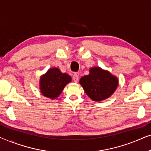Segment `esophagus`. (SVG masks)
I'll return each instance as SVG.
<instances>
[{
  "label": "esophagus",
  "instance_id": "1",
  "mask_svg": "<svg viewBox=\"0 0 151 151\" xmlns=\"http://www.w3.org/2000/svg\"><path fill=\"white\" fill-rule=\"evenodd\" d=\"M73 81L75 82H78V80H79V77H78V76L76 73H74L73 74Z\"/></svg>",
  "mask_w": 151,
  "mask_h": 151
}]
</instances>
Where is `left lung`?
<instances>
[{"instance_id": "8db88e82", "label": "left lung", "mask_w": 151, "mask_h": 151, "mask_svg": "<svg viewBox=\"0 0 151 151\" xmlns=\"http://www.w3.org/2000/svg\"><path fill=\"white\" fill-rule=\"evenodd\" d=\"M87 96L94 101L104 100L113 93L118 86L117 78L100 67L90 69V73L80 80Z\"/></svg>"}]
</instances>
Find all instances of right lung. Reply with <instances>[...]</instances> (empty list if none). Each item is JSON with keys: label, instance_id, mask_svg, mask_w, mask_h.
Wrapping results in <instances>:
<instances>
[{"label": "right lung", "instance_id": "1", "mask_svg": "<svg viewBox=\"0 0 151 151\" xmlns=\"http://www.w3.org/2000/svg\"><path fill=\"white\" fill-rule=\"evenodd\" d=\"M71 81V76L61 73L57 68H53L40 78L41 93L45 97L55 99L61 93L66 84Z\"/></svg>", "mask_w": 151, "mask_h": 151}]
</instances>
